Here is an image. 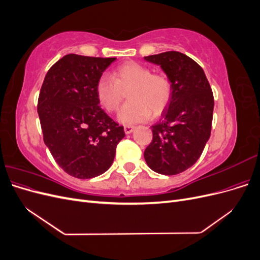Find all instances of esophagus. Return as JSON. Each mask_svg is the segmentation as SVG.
Returning a JSON list of instances; mask_svg holds the SVG:
<instances>
[{"label":"esophagus","instance_id":"esophagus-1","mask_svg":"<svg viewBox=\"0 0 260 260\" xmlns=\"http://www.w3.org/2000/svg\"><path fill=\"white\" fill-rule=\"evenodd\" d=\"M123 130L125 135H129V133H131L133 130H135V127H133V125H124Z\"/></svg>","mask_w":260,"mask_h":260}]
</instances>
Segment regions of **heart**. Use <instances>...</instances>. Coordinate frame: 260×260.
<instances>
[{
  "label": "heart",
  "instance_id": "heart-1",
  "mask_svg": "<svg viewBox=\"0 0 260 260\" xmlns=\"http://www.w3.org/2000/svg\"><path fill=\"white\" fill-rule=\"evenodd\" d=\"M129 90L128 102L118 114L124 124H135L147 120L151 114L159 116L169 105L172 98V82L169 78L137 61H127L118 66L113 77L101 75L95 83V94L107 112L119 108L123 91Z\"/></svg>",
  "mask_w": 260,
  "mask_h": 260
}]
</instances>
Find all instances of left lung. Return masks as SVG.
Returning <instances> with one entry per match:
<instances>
[{
  "label": "left lung",
  "mask_w": 260,
  "mask_h": 260,
  "mask_svg": "<svg viewBox=\"0 0 260 260\" xmlns=\"http://www.w3.org/2000/svg\"><path fill=\"white\" fill-rule=\"evenodd\" d=\"M144 58L159 65L174 88L160 120L152 125L144 158L157 174L178 175L198 161L210 137L214 94L203 68L185 54L169 51Z\"/></svg>",
  "instance_id": "obj_1"
}]
</instances>
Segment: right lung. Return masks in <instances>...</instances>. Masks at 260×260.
Listing matches in <instances>:
<instances>
[{"label": "right lung", "instance_id": "right-lung-1", "mask_svg": "<svg viewBox=\"0 0 260 260\" xmlns=\"http://www.w3.org/2000/svg\"><path fill=\"white\" fill-rule=\"evenodd\" d=\"M68 54L49 69L38 100L45 145L58 166L78 179L104 174L112 166L122 125L99 104L95 83L115 60Z\"/></svg>", "mask_w": 260, "mask_h": 260}]
</instances>
